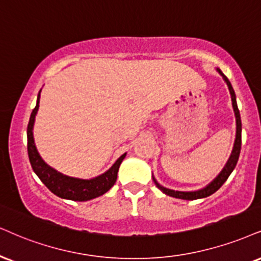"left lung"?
Returning <instances> with one entry per match:
<instances>
[{
  "mask_svg": "<svg viewBox=\"0 0 261 261\" xmlns=\"http://www.w3.org/2000/svg\"><path fill=\"white\" fill-rule=\"evenodd\" d=\"M217 71L223 76L224 81L226 82L227 87H229V91L231 94V100H232V108L234 111V117H236V139H234V144H233V149L232 152H231L230 159L227 160L226 165L223 168V170L219 173V175L215 178L211 184H208L205 188L197 190V191H175V190H170L167 188H163L162 185H160L159 182L156 181V179L153 178V181L157 188H159L163 194L170 196V197H175V198H180V199H188V201H192V199H198V198H204L208 197V196L213 195L215 191H218L225 181H226L227 178H229L232 170L234 169V167L237 165V161H239L240 157V152H241V144H242V123H241V115H240V110L237 108V102H236V94H234V91L231 86V83L229 81L226 76L221 72L220 69H217Z\"/></svg>",
  "mask_w": 261,
  "mask_h": 261,
  "instance_id": "left-lung-1",
  "label": "left lung"
}]
</instances>
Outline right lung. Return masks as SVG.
I'll return each instance as SVG.
<instances>
[{"label": "right lung", "mask_w": 261, "mask_h": 261, "mask_svg": "<svg viewBox=\"0 0 261 261\" xmlns=\"http://www.w3.org/2000/svg\"><path fill=\"white\" fill-rule=\"evenodd\" d=\"M40 94L41 91L38 92L36 106L31 112L28 124V153L34 172L36 173L41 181L54 195H57L60 198L83 202L104 195L116 182L118 168H120V165L127 153H123L120 159L116 161L110 169H108L105 173L93 179L72 178V176L63 174V173L58 172L50 166H48L38 153L36 145H35L34 134H32L35 117H36L38 106H40L38 105L40 104Z\"/></svg>", "instance_id": "add662e5"}]
</instances>
